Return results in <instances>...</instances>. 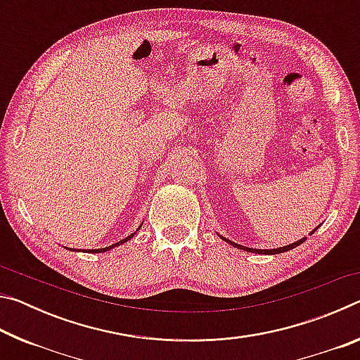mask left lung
I'll use <instances>...</instances> for the list:
<instances>
[{"label":"left lung","instance_id":"1","mask_svg":"<svg viewBox=\"0 0 360 360\" xmlns=\"http://www.w3.org/2000/svg\"><path fill=\"white\" fill-rule=\"evenodd\" d=\"M319 229V225L318 227H316L314 230H311L309 231L308 235H313L316 230ZM221 236V235H219ZM221 240H224L225 243H229L230 246H233V248H236V249H243V251H246V252H254V254H265V255H273V254H281V252H288V251H290V249H294V248H297V246H300L302 243L307 240V236H303V238H300V240H297L295 243H290V245H285V246H283V248H276V249H255V248H246V246H241V245H236V243H233V241H230L229 238H224V236H221Z\"/></svg>","mask_w":360,"mask_h":360}]
</instances>
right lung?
Returning <instances> with one entry per match:
<instances>
[{
  "label": "right lung",
  "mask_w": 360,
  "mask_h": 360,
  "mask_svg": "<svg viewBox=\"0 0 360 360\" xmlns=\"http://www.w3.org/2000/svg\"><path fill=\"white\" fill-rule=\"evenodd\" d=\"M143 225V224H141ZM141 225H139V227L136 229V231L141 229ZM136 231H133V233H130L129 236H125L124 240H120V241H117V243H114V245H111V246H108V248H100V249H70V248H66V249H70V251H75V252H90V254H98V252H106V251H111V249H114V248H117V246H120V245H124V243H127L129 240H131L133 236L136 235Z\"/></svg>",
  "instance_id": "1"
}]
</instances>
